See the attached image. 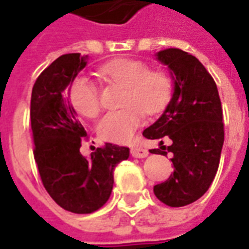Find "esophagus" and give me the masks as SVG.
I'll use <instances>...</instances> for the list:
<instances>
[{"label": "esophagus", "instance_id": "1", "mask_svg": "<svg viewBox=\"0 0 249 249\" xmlns=\"http://www.w3.org/2000/svg\"><path fill=\"white\" fill-rule=\"evenodd\" d=\"M131 156L135 157V158H144V157L149 156V151L144 149L143 146L137 144V146H133V149H131Z\"/></svg>", "mask_w": 249, "mask_h": 249}]
</instances>
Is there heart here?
<instances>
[{"mask_svg": "<svg viewBox=\"0 0 249 249\" xmlns=\"http://www.w3.org/2000/svg\"><path fill=\"white\" fill-rule=\"evenodd\" d=\"M100 73L119 83L124 89L123 108L107 112L98 123L100 138L110 142H127L143 119V110L149 114L161 111L172 96L173 82L169 73L150 71L143 61L116 59L100 68ZM70 99L73 108L87 118L100 111L99 88L92 79L76 77L70 87Z\"/></svg>", "mask_w": 249, "mask_h": 249, "instance_id": "b5f03b06", "label": "heart"}]
</instances>
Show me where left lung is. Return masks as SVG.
<instances>
[{
  "label": "left lung",
  "mask_w": 249,
  "mask_h": 249,
  "mask_svg": "<svg viewBox=\"0 0 249 249\" xmlns=\"http://www.w3.org/2000/svg\"><path fill=\"white\" fill-rule=\"evenodd\" d=\"M156 57L170 72L173 93L143 137L161 139L162 151L150 153L172 154L174 172L154 186V195L163 204L178 208L198 200L213 182L224 143L223 108L216 83L197 57L178 48L160 51ZM163 136L172 141L167 148L161 142Z\"/></svg>",
  "instance_id": "1"
}]
</instances>
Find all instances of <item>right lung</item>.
Returning a JSON list of instances; mask_svg holds the SVG:
<instances>
[{
    "instance_id": "add662e5",
    "label": "right lung",
    "mask_w": 249,
    "mask_h": 249,
    "mask_svg": "<svg viewBox=\"0 0 249 249\" xmlns=\"http://www.w3.org/2000/svg\"><path fill=\"white\" fill-rule=\"evenodd\" d=\"M88 56H60L37 77L32 89L31 124L35 161L44 188L54 202L72 213H92L105 205L114 186V169L127 160L128 147L106 143L82 156L87 137L68 91Z\"/></svg>"
}]
</instances>
